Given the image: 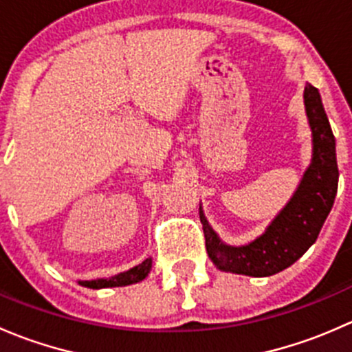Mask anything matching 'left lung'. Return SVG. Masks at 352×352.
Returning a JSON list of instances; mask_svg holds the SVG:
<instances>
[{
	"instance_id": "1",
	"label": "left lung",
	"mask_w": 352,
	"mask_h": 352,
	"mask_svg": "<svg viewBox=\"0 0 352 352\" xmlns=\"http://www.w3.org/2000/svg\"><path fill=\"white\" fill-rule=\"evenodd\" d=\"M303 102L311 129V162L293 196L262 235L240 247L225 243L206 219L202 206H199L206 250L219 271L252 278L278 274L293 265L315 243L327 219L339 182L336 138L320 91L314 85H305Z\"/></svg>"
}]
</instances>
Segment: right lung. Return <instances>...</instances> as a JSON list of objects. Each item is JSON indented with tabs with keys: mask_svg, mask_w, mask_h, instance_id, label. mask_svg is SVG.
I'll return each instance as SVG.
<instances>
[{
	"mask_svg": "<svg viewBox=\"0 0 352 352\" xmlns=\"http://www.w3.org/2000/svg\"><path fill=\"white\" fill-rule=\"evenodd\" d=\"M151 257L143 261L141 264L134 265L129 271L119 272V274L112 276V278H100V279H91V281H78V285L90 287V289H102V287H119V286H129L134 283H140L150 274L151 271Z\"/></svg>",
	"mask_w": 352,
	"mask_h": 352,
	"instance_id": "right-lung-1",
	"label": "right lung"
}]
</instances>
